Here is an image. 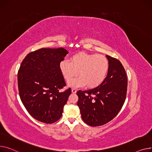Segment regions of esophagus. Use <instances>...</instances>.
I'll list each match as a JSON object with an SVG mask.
<instances>
[{"label": "esophagus", "mask_w": 152, "mask_h": 152, "mask_svg": "<svg viewBox=\"0 0 152 152\" xmlns=\"http://www.w3.org/2000/svg\"><path fill=\"white\" fill-rule=\"evenodd\" d=\"M77 92V90L75 88H72V93H75Z\"/></svg>", "instance_id": "1"}]
</instances>
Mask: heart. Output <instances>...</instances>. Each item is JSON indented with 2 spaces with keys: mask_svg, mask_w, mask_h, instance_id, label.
I'll list each match as a JSON object with an SVG mask.
<instances>
[{
  "mask_svg": "<svg viewBox=\"0 0 152 152\" xmlns=\"http://www.w3.org/2000/svg\"><path fill=\"white\" fill-rule=\"evenodd\" d=\"M109 69L108 59L103 55L80 52L73 55L70 61L60 62L59 69L66 81L78 74L79 77L69 82V85L78 87L83 85L89 88L99 86L105 79Z\"/></svg>",
  "mask_w": 152,
  "mask_h": 152,
  "instance_id": "b5f03b06",
  "label": "heart"
}]
</instances>
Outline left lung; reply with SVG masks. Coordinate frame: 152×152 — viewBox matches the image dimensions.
I'll return each mask as SVG.
<instances>
[{
	"mask_svg": "<svg viewBox=\"0 0 152 152\" xmlns=\"http://www.w3.org/2000/svg\"><path fill=\"white\" fill-rule=\"evenodd\" d=\"M109 69L104 81L94 88L78 90L77 105L85 123L99 126L113 120L121 109L126 97L128 80L122 64L106 55Z\"/></svg>",
	"mask_w": 152,
	"mask_h": 152,
	"instance_id": "obj_1",
	"label": "left lung"
}]
</instances>
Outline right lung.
Returning <instances> with one entry per match:
<instances>
[{"label":"right lung","mask_w":152,"mask_h":152,"mask_svg":"<svg viewBox=\"0 0 152 152\" xmlns=\"http://www.w3.org/2000/svg\"><path fill=\"white\" fill-rule=\"evenodd\" d=\"M68 51L63 48H41L29 53L18 72L20 99L32 117L51 124L62 117L63 107L71 94L59 69L60 62Z\"/></svg>","instance_id":"1"}]
</instances>
